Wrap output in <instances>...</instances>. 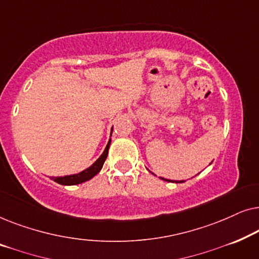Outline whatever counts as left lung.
Listing matches in <instances>:
<instances>
[{
	"mask_svg": "<svg viewBox=\"0 0 259 259\" xmlns=\"http://www.w3.org/2000/svg\"><path fill=\"white\" fill-rule=\"evenodd\" d=\"M162 180H166V182H171V180H167V179H164V178H161ZM176 183H182V182H176Z\"/></svg>",
	"mask_w": 259,
	"mask_h": 259,
	"instance_id": "obj_1",
	"label": "left lung"
}]
</instances>
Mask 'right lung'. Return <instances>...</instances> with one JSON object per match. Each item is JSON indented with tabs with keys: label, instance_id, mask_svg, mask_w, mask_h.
Wrapping results in <instances>:
<instances>
[{
	"label": "right lung",
	"instance_id": "obj_1",
	"mask_svg": "<svg viewBox=\"0 0 259 259\" xmlns=\"http://www.w3.org/2000/svg\"><path fill=\"white\" fill-rule=\"evenodd\" d=\"M112 136V133H111ZM109 145H111V139H109L107 146H106L104 153L101 154V157L98 159L97 161L94 162L93 165L90 166V167L84 169V171L77 173V175H72V176H65V177H56V178H52L54 182H56L58 184H61V185H76V184H81L87 182L93 178L94 176H97L100 169L104 166V162L106 160L108 155V148Z\"/></svg>",
	"mask_w": 259,
	"mask_h": 259
}]
</instances>
